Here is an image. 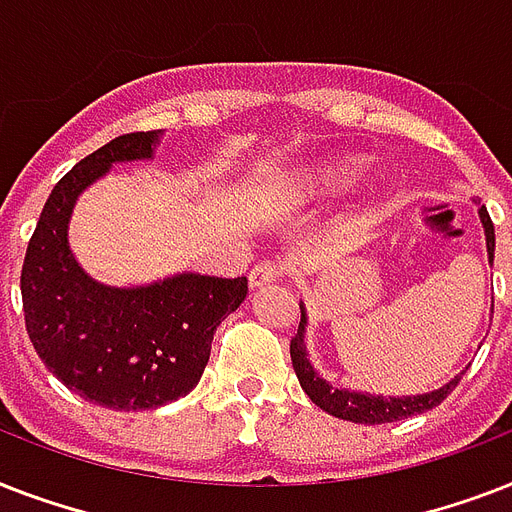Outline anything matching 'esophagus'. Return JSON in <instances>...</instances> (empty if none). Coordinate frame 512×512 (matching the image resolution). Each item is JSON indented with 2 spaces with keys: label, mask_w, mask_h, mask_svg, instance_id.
<instances>
[{
  "label": "esophagus",
  "mask_w": 512,
  "mask_h": 512,
  "mask_svg": "<svg viewBox=\"0 0 512 512\" xmlns=\"http://www.w3.org/2000/svg\"><path fill=\"white\" fill-rule=\"evenodd\" d=\"M279 276H281V265L271 263V260H265V263L255 265V268L249 271V284H252V289H260V287H265V284L279 281Z\"/></svg>",
  "instance_id": "1"
}]
</instances>
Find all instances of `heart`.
Wrapping results in <instances>:
<instances>
[{
  "label": "heart",
  "mask_w": 512,
  "mask_h": 512,
  "mask_svg": "<svg viewBox=\"0 0 512 512\" xmlns=\"http://www.w3.org/2000/svg\"><path fill=\"white\" fill-rule=\"evenodd\" d=\"M358 170H361V162L353 156L313 164V167L303 170L295 191L305 199H327V196H335V193L350 188V183L358 177Z\"/></svg>",
  "instance_id": "heart-1"
}]
</instances>
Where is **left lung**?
Listing matches in <instances>:
<instances>
[{
	"instance_id": "8db88e82",
	"label": "left lung",
	"mask_w": 512,
	"mask_h": 512,
	"mask_svg": "<svg viewBox=\"0 0 512 512\" xmlns=\"http://www.w3.org/2000/svg\"><path fill=\"white\" fill-rule=\"evenodd\" d=\"M478 217H481V225H484L486 236V255H489V263H494V225L492 217L486 212V207H478ZM494 308V303H492ZM305 327H308V311H305V303H300V327H297V335L292 337V345H289V356H292V366H295V374L303 390L308 393L313 404L321 406L324 412L332 414V417H340V420L361 422V425H382V422H396L404 420V417H414V414H422L438 406L444 401L457 382L462 380L460 372L457 377L441 385V388L430 390V393H417V396H374V393H366V390H350V388H332V382L324 380L316 369H313L311 358H308V348H305Z\"/></svg>"
}]
</instances>
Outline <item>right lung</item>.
Returning a JSON list of instances; mask_svg holds the SVG:
<instances>
[{"label":"right lung","mask_w":512,"mask_h":512,"mask_svg":"<svg viewBox=\"0 0 512 512\" xmlns=\"http://www.w3.org/2000/svg\"><path fill=\"white\" fill-rule=\"evenodd\" d=\"M162 130L130 132L76 164L52 188L28 241L20 295L28 337L44 366L92 404L159 409L199 385L220 321L247 297V276L175 273L111 287L84 271L68 244L74 207L114 164L148 162Z\"/></svg>","instance_id":"right-lung-1"}]
</instances>
